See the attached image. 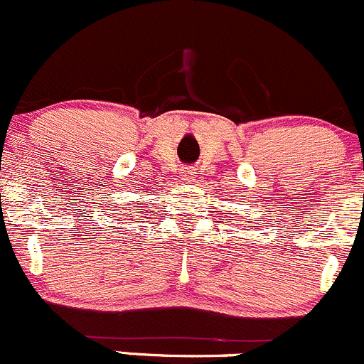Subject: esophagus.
<instances>
[{"label":"esophagus","mask_w":364,"mask_h":364,"mask_svg":"<svg viewBox=\"0 0 364 364\" xmlns=\"http://www.w3.org/2000/svg\"><path fill=\"white\" fill-rule=\"evenodd\" d=\"M193 175H194V170H193V168H183V170L181 171V178H182L183 182L193 181Z\"/></svg>","instance_id":"34e87169"}]
</instances>
